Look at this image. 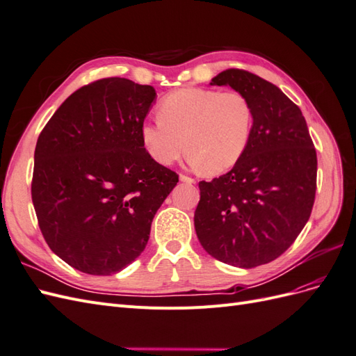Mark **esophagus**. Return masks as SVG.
<instances>
[{"label": "esophagus", "mask_w": 356, "mask_h": 356, "mask_svg": "<svg viewBox=\"0 0 356 356\" xmlns=\"http://www.w3.org/2000/svg\"><path fill=\"white\" fill-rule=\"evenodd\" d=\"M179 181L181 182H186V184H195V182H196L195 179L187 177V175H179Z\"/></svg>", "instance_id": "obj_1"}]
</instances>
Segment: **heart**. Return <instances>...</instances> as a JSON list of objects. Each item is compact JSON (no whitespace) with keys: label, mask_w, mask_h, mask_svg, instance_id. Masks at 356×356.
Instances as JSON below:
<instances>
[{"label":"heart","mask_w":356,"mask_h":356,"mask_svg":"<svg viewBox=\"0 0 356 356\" xmlns=\"http://www.w3.org/2000/svg\"><path fill=\"white\" fill-rule=\"evenodd\" d=\"M252 124V106L245 95L184 88L160 102L159 118L144 122L139 135L160 165H174L187 149L193 168L220 174L245 154Z\"/></svg>","instance_id":"1"}]
</instances>
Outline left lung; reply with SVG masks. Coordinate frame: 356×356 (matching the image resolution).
Segmentation results:
<instances>
[{"label":"left lung","instance_id":"obj_1","mask_svg":"<svg viewBox=\"0 0 356 356\" xmlns=\"http://www.w3.org/2000/svg\"><path fill=\"white\" fill-rule=\"evenodd\" d=\"M209 84L245 95L254 124L233 169L199 182L195 229L211 257L252 268L284 254L306 225L315 202L316 152L303 114L275 84L243 70H225Z\"/></svg>","mask_w":356,"mask_h":356}]
</instances>
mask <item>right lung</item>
I'll list each match as a JSON object with an SVG mask.
<instances>
[{"label":"right lung","mask_w":356,"mask_h":356,"mask_svg":"<svg viewBox=\"0 0 356 356\" xmlns=\"http://www.w3.org/2000/svg\"><path fill=\"white\" fill-rule=\"evenodd\" d=\"M156 98L152 86L102 79L68 96L38 136V225L50 250L83 273L108 276L135 261L177 186L139 135Z\"/></svg>","instance_id":"add662e5"}]
</instances>
